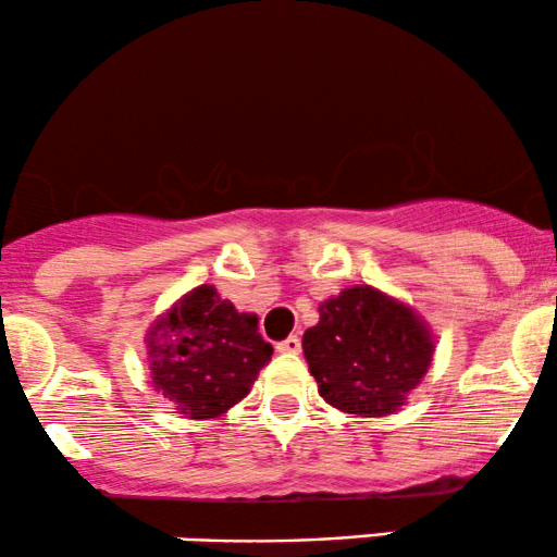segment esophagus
Listing matches in <instances>:
<instances>
[{
    "instance_id": "esophagus-1",
    "label": "esophagus",
    "mask_w": 557,
    "mask_h": 557,
    "mask_svg": "<svg viewBox=\"0 0 557 557\" xmlns=\"http://www.w3.org/2000/svg\"><path fill=\"white\" fill-rule=\"evenodd\" d=\"M300 350V337L298 335H290V337H285V341H280L277 343V354H298Z\"/></svg>"
}]
</instances>
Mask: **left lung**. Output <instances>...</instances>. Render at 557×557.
<instances>
[{"label": "left lung", "mask_w": 557, "mask_h": 557, "mask_svg": "<svg viewBox=\"0 0 557 557\" xmlns=\"http://www.w3.org/2000/svg\"><path fill=\"white\" fill-rule=\"evenodd\" d=\"M434 354L432 332L411 306L372 285L345 287L319 306L304 356L319 395L359 417H387L419 385Z\"/></svg>", "instance_id": "8db88e82"}]
</instances>
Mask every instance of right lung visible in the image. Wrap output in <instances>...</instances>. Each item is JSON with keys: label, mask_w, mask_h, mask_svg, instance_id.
I'll use <instances>...</instances> for the list:
<instances>
[{"label": "right lung", "mask_w": 557, "mask_h": 557, "mask_svg": "<svg viewBox=\"0 0 557 557\" xmlns=\"http://www.w3.org/2000/svg\"><path fill=\"white\" fill-rule=\"evenodd\" d=\"M257 324V317L222 300L214 285L194 287L146 332L151 385L185 419L220 417L246 398L272 359Z\"/></svg>", "instance_id": "right-lung-1"}]
</instances>
